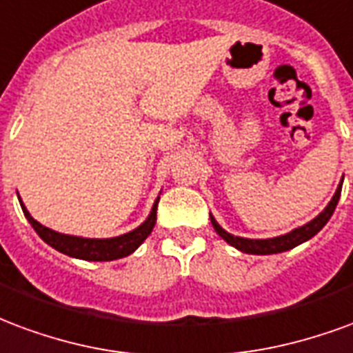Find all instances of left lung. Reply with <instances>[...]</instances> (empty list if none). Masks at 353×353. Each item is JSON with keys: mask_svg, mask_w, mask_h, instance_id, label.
I'll list each match as a JSON object with an SVG mask.
<instances>
[{"mask_svg": "<svg viewBox=\"0 0 353 353\" xmlns=\"http://www.w3.org/2000/svg\"><path fill=\"white\" fill-rule=\"evenodd\" d=\"M341 190L342 182L336 188L333 199L329 201V205L323 208V212L314 218L312 222L305 223L303 228H297V230L290 231L288 235L274 236V239H243V236H235L228 233L225 230H222L214 218L210 216V222H212V228L216 230V233L222 236L225 243H230L231 246H235L236 250L244 252V254H256V256H269V254H280V252L292 250L295 246H299L301 243H305L308 239H312L318 231L329 222V218L333 216L336 208V203L341 199Z\"/></svg>", "mask_w": 353, "mask_h": 353, "instance_id": "1", "label": "left lung"}]
</instances>
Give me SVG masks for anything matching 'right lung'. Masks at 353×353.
<instances>
[{"instance_id": "add662e5", "label": "right lung", "mask_w": 353, "mask_h": 353, "mask_svg": "<svg viewBox=\"0 0 353 353\" xmlns=\"http://www.w3.org/2000/svg\"><path fill=\"white\" fill-rule=\"evenodd\" d=\"M158 201L159 197L154 203L150 216L146 218L145 223H141L137 230L130 231L125 235L114 236V239H82V236L63 235V233H58V231H52L45 228V225H41L37 220H33L32 214L28 212V208L24 207V203L20 201V205H22V210H24L28 222L32 223L33 230L37 231V235L58 252L65 254V256H71V258L86 259V261H112V259L130 256V254L137 250L141 244L145 243V239L150 235L154 225H156Z\"/></svg>"}]
</instances>
